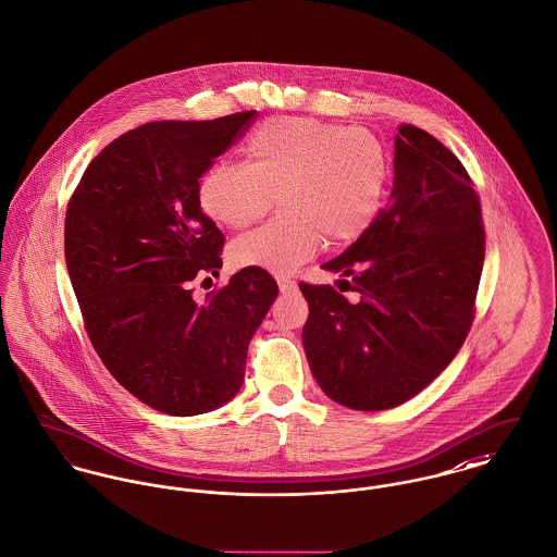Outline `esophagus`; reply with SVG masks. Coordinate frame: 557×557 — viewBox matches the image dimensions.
<instances>
[{
    "mask_svg": "<svg viewBox=\"0 0 557 557\" xmlns=\"http://www.w3.org/2000/svg\"><path fill=\"white\" fill-rule=\"evenodd\" d=\"M277 286H280V293H282V295H290V293L297 290V284H295L293 280H286V277H280V280H277Z\"/></svg>",
    "mask_w": 557,
    "mask_h": 557,
    "instance_id": "obj_1",
    "label": "esophagus"
}]
</instances>
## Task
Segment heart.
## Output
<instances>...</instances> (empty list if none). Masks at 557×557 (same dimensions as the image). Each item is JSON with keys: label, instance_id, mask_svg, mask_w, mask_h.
I'll return each instance as SVG.
<instances>
[{"label": "heart", "instance_id": "heart-1", "mask_svg": "<svg viewBox=\"0 0 557 557\" xmlns=\"http://www.w3.org/2000/svg\"><path fill=\"white\" fill-rule=\"evenodd\" d=\"M246 154L248 165L215 163L197 188L201 210L228 228L260 220L277 195L282 212L231 244L239 269L293 273L324 242H356L380 212L387 157L367 128L277 116L252 133Z\"/></svg>", "mask_w": 557, "mask_h": 557}]
</instances>
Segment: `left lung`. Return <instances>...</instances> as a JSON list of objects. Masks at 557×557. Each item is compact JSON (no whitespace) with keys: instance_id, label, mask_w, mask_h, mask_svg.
Wrapping results in <instances>:
<instances>
[{"instance_id":"1","label":"left lung","mask_w":557,"mask_h":557,"mask_svg":"<svg viewBox=\"0 0 557 557\" xmlns=\"http://www.w3.org/2000/svg\"><path fill=\"white\" fill-rule=\"evenodd\" d=\"M387 210L322 264L358 295L299 284L302 347L322 392L384 411L443 373L467 339L485 257L479 197L462 163L422 128L398 127Z\"/></svg>"}]
</instances>
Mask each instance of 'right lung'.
I'll return each instance as SVG.
<instances>
[{
	"label": "right lung",
	"mask_w": 557,
	"mask_h": 557,
	"mask_svg": "<svg viewBox=\"0 0 557 557\" xmlns=\"http://www.w3.org/2000/svg\"><path fill=\"white\" fill-rule=\"evenodd\" d=\"M255 114L133 128L90 161L67 208L65 262L90 343L119 384L168 416L208 413L239 392L277 297L262 269L237 271L203 305L190 290L218 275L224 246L199 177Z\"/></svg>",
	"instance_id": "add662e5"
}]
</instances>
